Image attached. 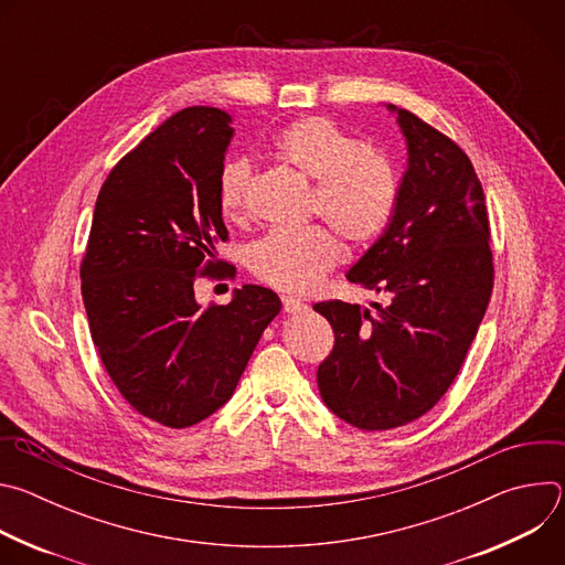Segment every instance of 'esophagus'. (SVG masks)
I'll return each instance as SVG.
<instances>
[{
	"label": "esophagus",
	"instance_id": "obj_1",
	"mask_svg": "<svg viewBox=\"0 0 565 565\" xmlns=\"http://www.w3.org/2000/svg\"><path fill=\"white\" fill-rule=\"evenodd\" d=\"M281 303H284L286 312H299V310L306 308V303L301 299H295V297H281Z\"/></svg>",
	"mask_w": 565,
	"mask_h": 565
}]
</instances>
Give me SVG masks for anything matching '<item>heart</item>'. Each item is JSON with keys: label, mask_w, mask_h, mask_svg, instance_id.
I'll return each mask as SVG.
<instances>
[{"label": "heart", "mask_w": 565, "mask_h": 565, "mask_svg": "<svg viewBox=\"0 0 565 565\" xmlns=\"http://www.w3.org/2000/svg\"><path fill=\"white\" fill-rule=\"evenodd\" d=\"M273 153L284 166L315 181L310 212L324 216L349 244L366 246L388 227L397 203V181L388 158L364 147L338 122L308 116L284 127ZM253 168L246 158H230L218 174V203L227 218L248 207ZM342 259V246L327 225L277 227L248 250L257 279L284 290L308 292Z\"/></svg>", "instance_id": "b5f03b06"}]
</instances>
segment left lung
I'll return each mask as SVG.
<instances>
[{
  "label": "left lung",
  "mask_w": 565,
  "mask_h": 565,
  "mask_svg": "<svg viewBox=\"0 0 565 565\" xmlns=\"http://www.w3.org/2000/svg\"><path fill=\"white\" fill-rule=\"evenodd\" d=\"M409 163L384 234L347 279L384 297L312 308L335 333L317 369L327 407L364 431L425 416L456 380L494 288L486 194L469 156L416 114L395 109Z\"/></svg>",
  "instance_id": "1"
}]
</instances>
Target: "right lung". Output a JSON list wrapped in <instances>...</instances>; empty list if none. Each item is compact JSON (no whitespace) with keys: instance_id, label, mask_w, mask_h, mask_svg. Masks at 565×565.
<instances>
[{"instance_id":"right-lung-1","label":"right lung","mask_w":565,"mask_h":565,"mask_svg":"<svg viewBox=\"0 0 565 565\" xmlns=\"http://www.w3.org/2000/svg\"><path fill=\"white\" fill-rule=\"evenodd\" d=\"M214 107H188L125 153L100 188L79 264L92 340L120 395L145 418L192 427L232 397L281 310L264 286L201 308L196 279H234L218 174L234 129Z\"/></svg>"}]
</instances>
